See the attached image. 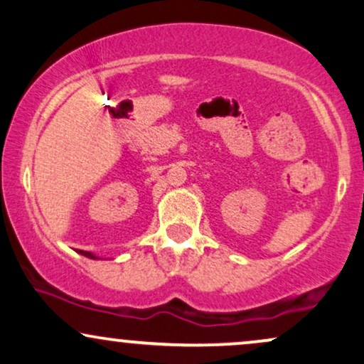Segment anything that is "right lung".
Returning a JSON list of instances; mask_svg holds the SVG:
<instances>
[{
	"label": "right lung",
	"instance_id": "add662e5",
	"mask_svg": "<svg viewBox=\"0 0 364 364\" xmlns=\"http://www.w3.org/2000/svg\"><path fill=\"white\" fill-rule=\"evenodd\" d=\"M80 253H82L84 257H87V258H96L92 253H87V251H80Z\"/></svg>",
	"mask_w": 364,
	"mask_h": 364
}]
</instances>
